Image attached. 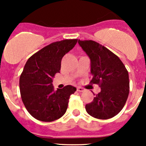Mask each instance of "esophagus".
<instances>
[{"instance_id": "34e87169", "label": "esophagus", "mask_w": 146, "mask_h": 146, "mask_svg": "<svg viewBox=\"0 0 146 146\" xmlns=\"http://www.w3.org/2000/svg\"><path fill=\"white\" fill-rule=\"evenodd\" d=\"M77 91H78V92H85V90L84 89V88H81V87H78V88H77Z\"/></svg>"}]
</instances>
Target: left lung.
Returning a JSON list of instances; mask_svg holds the SVG:
<instances>
[{"mask_svg":"<svg viewBox=\"0 0 146 146\" xmlns=\"http://www.w3.org/2000/svg\"><path fill=\"white\" fill-rule=\"evenodd\" d=\"M78 44L90 59V82L101 88L85 110L95 118H112L123 109L129 96L127 70L117 55L98 42L78 39Z\"/></svg>","mask_w":146,"mask_h":146,"instance_id":"obj_1","label":"left lung"}]
</instances>
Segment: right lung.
Returning a JSON list of instances; mask_svg holds the SVG:
<instances>
[{
	"instance_id": "1",
	"label": "right lung",
	"mask_w": 146,
	"mask_h": 146,
	"mask_svg": "<svg viewBox=\"0 0 146 146\" xmlns=\"http://www.w3.org/2000/svg\"><path fill=\"white\" fill-rule=\"evenodd\" d=\"M78 39L54 42L32 55L26 62L20 78L22 100L28 112L36 119L50 122L66 113L72 85L54 90L53 78L60 73L62 58L76 44Z\"/></svg>"
}]
</instances>
